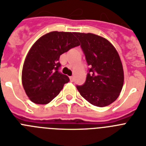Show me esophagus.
Here are the masks:
<instances>
[{"instance_id":"1","label":"esophagus","mask_w":146,"mask_h":146,"mask_svg":"<svg viewBox=\"0 0 146 146\" xmlns=\"http://www.w3.org/2000/svg\"><path fill=\"white\" fill-rule=\"evenodd\" d=\"M70 79L71 82H73V81H74V77L70 76Z\"/></svg>"}]
</instances>
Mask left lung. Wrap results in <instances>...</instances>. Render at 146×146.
<instances>
[{
	"label": "left lung",
	"instance_id": "obj_1",
	"mask_svg": "<svg viewBox=\"0 0 146 146\" xmlns=\"http://www.w3.org/2000/svg\"><path fill=\"white\" fill-rule=\"evenodd\" d=\"M90 68L85 82L76 88L81 96L99 107L118 98L124 84V70L115 48L106 39L91 33H74Z\"/></svg>",
	"mask_w": 146,
	"mask_h": 146
}]
</instances>
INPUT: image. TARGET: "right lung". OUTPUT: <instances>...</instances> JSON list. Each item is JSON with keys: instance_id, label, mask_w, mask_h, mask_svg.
I'll list each match as a JSON object with an SVG mask.
<instances>
[{"instance_id": "right-lung-1", "label": "right lung", "mask_w": 146, "mask_h": 146, "mask_svg": "<svg viewBox=\"0 0 146 146\" xmlns=\"http://www.w3.org/2000/svg\"><path fill=\"white\" fill-rule=\"evenodd\" d=\"M79 46L74 32L52 31L34 42L24 62L23 88L33 103L47 104L61 91L69 77L58 71L60 56Z\"/></svg>"}]
</instances>
